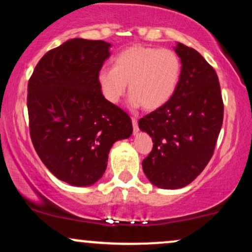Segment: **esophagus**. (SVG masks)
Masks as SVG:
<instances>
[{
	"label": "esophagus",
	"mask_w": 252,
	"mask_h": 252,
	"mask_svg": "<svg viewBox=\"0 0 252 252\" xmlns=\"http://www.w3.org/2000/svg\"><path fill=\"white\" fill-rule=\"evenodd\" d=\"M131 122H132V128H134V134H137V132H138L137 120H136V118H132V120H131Z\"/></svg>",
	"instance_id": "obj_1"
}]
</instances>
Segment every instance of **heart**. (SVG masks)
<instances>
[{
    "instance_id": "heart-1",
    "label": "heart",
    "mask_w": 252,
    "mask_h": 252,
    "mask_svg": "<svg viewBox=\"0 0 252 252\" xmlns=\"http://www.w3.org/2000/svg\"><path fill=\"white\" fill-rule=\"evenodd\" d=\"M180 78L181 62L175 52L135 45L114 58L112 68L98 72L97 82L109 103L120 102L129 84L130 104L154 111L169 102Z\"/></svg>"
}]
</instances>
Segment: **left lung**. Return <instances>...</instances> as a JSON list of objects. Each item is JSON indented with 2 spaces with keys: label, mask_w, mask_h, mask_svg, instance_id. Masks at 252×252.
I'll list each match as a JSON object with an SVG mask.
<instances>
[{
  "label": "left lung",
  "mask_w": 252,
  "mask_h": 252,
  "mask_svg": "<svg viewBox=\"0 0 252 252\" xmlns=\"http://www.w3.org/2000/svg\"><path fill=\"white\" fill-rule=\"evenodd\" d=\"M181 78L162 108L138 121L153 138V150L142 161L148 180L158 189L187 186L212 158L222 124L224 104L215 68L200 53L178 42Z\"/></svg>",
  "instance_id": "8db88e82"
}]
</instances>
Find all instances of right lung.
Segmentation results:
<instances>
[{
  "mask_svg": "<svg viewBox=\"0 0 252 252\" xmlns=\"http://www.w3.org/2000/svg\"><path fill=\"white\" fill-rule=\"evenodd\" d=\"M111 43L71 39L48 51L28 82L31 138L59 180L91 186L102 178L112 144L132 134L126 111L103 97L98 72Z\"/></svg>",
  "mask_w": 252,
  "mask_h": 252,
  "instance_id": "right-lung-1",
  "label": "right lung"
}]
</instances>
